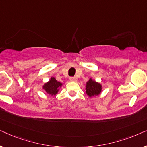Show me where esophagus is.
<instances>
[{
	"mask_svg": "<svg viewBox=\"0 0 147 147\" xmlns=\"http://www.w3.org/2000/svg\"><path fill=\"white\" fill-rule=\"evenodd\" d=\"M69 80L71 82H77V78H76V77H70Z\"/></svg>",
	"mask_w": 147,
	"mask_h": 147,
	"instance_id": "obj_1",
	"label": "esophagus"
}]
</instances>
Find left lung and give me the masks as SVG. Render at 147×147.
I'll use <instances>...</instances> for the list:
<instances>
[{
  "mask_svg": "<svg viewBox=\"0 0 147 147\" xmlns=\"http://www.w3.org/2000/svg\"><path fill=\"white\" fill-rule=\"evenodd\" d=\"M102 86L101 84L95 80L90 78L86 85V92L89 97L92 98L94 96H98L101 93Z\"/></svg>",
  "mask_w": 147,
  "mask_h": 147,
  "instance_id": "obj_1",
  "label": "left lung"
}]
</instances>
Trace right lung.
Instances as JSON below:
<instances>
[{
	"label": "right lung",
	"mask_w": 147,
	"mask_h": 147,
	"mask_svg": "<svg viewBox=\"0 0 147 147\" xmlns=\"http://www.w3.org/2000/svg\"><path fill=\"white\" fill-rule=\"evenodd\" d=\"M61 86L62 83L57 81L54 77H51L49 81L43 86V89L45 90V91L49 95L55 96Z\"/></svg>",
	"instance_id": "1"
}]
</instances>
